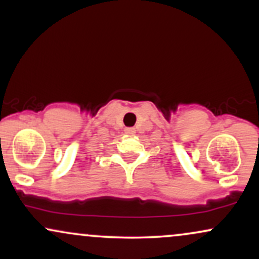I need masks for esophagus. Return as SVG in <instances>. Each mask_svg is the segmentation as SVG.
Segmentation results:
<instances>
[{
	"instance_id": "obj_1",
	"label": "esophagus",
	"mask_w": 259,
	"mask_h": 259,
	"mask_svg": "<svg viewBox=\"0 0 259 259\" xmlns=\"http://www.w3.org/2000/svg\"><path fill=\"white\" fill-rule=\"evenodd\" d=\"M124 133H125L126 136H134L135 135L136 130L135 127H125V129H124Z\"/></svg>"
}]
</instances>
